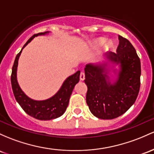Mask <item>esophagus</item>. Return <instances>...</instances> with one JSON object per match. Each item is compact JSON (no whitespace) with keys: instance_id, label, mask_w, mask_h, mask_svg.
Listing matches in <instances>:
<instances>
[{"instance_id":"obj_1","label":"esophagus","mask_w":154,"mask_h":154,"mask_svg":"<svg viewBox=\"0 0 154 154\" xmlns=\"http://www.w3.org/2000/svg\"><path fill=\"white\" fill-rule=\"evenodd\" d=\"M80 80H82V81L85 80V73H84V72H81L80 73Z\"/></svg>"}]
</instances>
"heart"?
Here are the masks:
<instances>
[{"label":"heart","mask_w":154,"mask_h":154,"mask_svg":"<svg viewBox=\"0 0 154 154\" xmlns=\"http://www.w3.org/2000/svg\"><path fill=\"white\" fill-rule=\"evenodd\" d=\"M104 39H102V38H101V39H98L97 41H96L95 43H94V46H93V47H92L93 50H97L99 47H102V45H104ZM111 46H112V45H111L110 42H108V43L107 44V45H106V47L108 48V47H110Z\"/></svg>","instance_id":"1"}]
</instances>
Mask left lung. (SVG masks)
<instances>
[{"label": "left lung", "mask_w": 154, "mask_h": 154, "mask_svg": "<svg viewBox=\"0 0 154 154\" xmlns=\"http://www.w3.org/2000/svg\"><path fill=\"white\" fill-rule=\"evenodd\" d=\"M117 52L107 55L109 61L119 64L117 80L109 81L105 66L87 64L85 68L88 91L86 102L91 112L101 119L119 117L136 101L140 87L141 65L134 47L126 38L118 36Z\"/></svg>", "instance_id": "1"}]
</instances>
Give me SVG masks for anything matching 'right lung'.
<instances>
[{
    "label": "right lung",
    "mask_w": 154,
    "mask_h": 154,
    "mask_svg": "<svg viewBox=\"0 0 154 154\" xmlns=\"http://www.w3.org/2000/svg\"><path fill=\"white\" fill-rule=\"evenodd\" d=\"M48 31L38 33L32 36L28 41L25 44L21 51L17 55L14 65L12 66V72L11 75V82L12 91L17 102L19 103L20 107L23 108L27 114L31 117L42 121L52 120L57 118L65 112L68 107L69 99L74 86L80 81V71H77L75 74L69 76L63 82L60 90L50 99L43 101H36L27 96L21 90L17 80V69L18 59L22 50L35 36L45 35Z\"/></svg>",
    "instance_id": "1"
}]
</instances>
